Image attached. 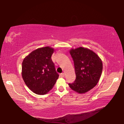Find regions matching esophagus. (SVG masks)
Returning <instances> with one entry per match:
<instances>
[{"instance_id": "1", "label": "esophagus", "mask_w": 124, "mask_h": 124, "mask_svg": "<svg viewBox=\"0 0 124 124\" xmlns=\"http://www.w3.org/2000/svg\"><path fill=\"white\" fill-rule=\"evenodd\" d=\"M61 77L63 78L64 77V73H61Z\"/></svg>"}]
</instances>
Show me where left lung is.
<instances>
[{
    "instance_id": "left-lung-1",
    "label": "left lung",
    "mask_w": 124,
    "mask_h": 124,
    "mask_svg": "<svg viewBox=\"0 0 124 124\" xmlns=\"http://www.w3.org/2000/svg\"><path fill=\"white\" fill-rule=\"evenodd\" d=\"M70 52L74 61L76 79L69 85L78 93H85L99 81L103 70L102 60L95 52L86 47L72 49Z\"/></svg>"
}]
</instances>
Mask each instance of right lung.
Masks as SVG:
<instances>
[{
    "mask_svg": "<svg viewBox=\"0 0 124 124\" xmlns=\"http://www.w3.org/2000/svg\"><path fill=\"white\" fill-rule=\"evenodd\" d=\"M54 51L50 46L38 48L31 52L22 62V78L27 87L37 95L49 92L59 77L51 60Z\"/></svg>",
    "mask_w": 124,
    "mask_h": 124,
    "instance_id": "add662e5",
    "label": "right lung"
}]
</instances>
